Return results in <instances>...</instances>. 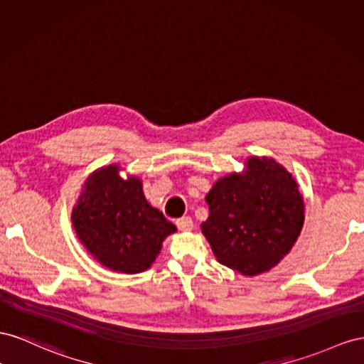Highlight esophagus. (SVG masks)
Returning a JSON list of instances; mask_svg holds the SVG:
<instances>
[{"instance_id": "obj_1", "label": "esophagus", "mask_w": 364, "mask_h": 364, "mask_svg": "<svg viewBox=\"0 0 364 364\" xmlns=\"http://www.w3.org/2000/svg\"><path fill=\"white\" fill-rule=\"evenodd\" d=\"M176 227L180 228V230H191V228L193 227V223H192V218L191 216H181L178 218V220L175 221Z\"/></svg>"}]
</instances>
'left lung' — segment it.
<instances>
[{"instance_id":"1","label":"left lung","mask_w":364,"mask_h":364,"mask_svg":"<svg viewBox=\"0 0 364 364\" xmlns=\"http://www.w3.org/2000/svg\"><path fill=\"white\" fill-rule=\"evenodd\" d=\"M201 224L218 261L244 276L268 272L294 245L304 225L297 183L273 159L252 157L244 175L216 181Z\"/></svg>"}]
</instances>
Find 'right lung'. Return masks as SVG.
<instances>
[{"label":"right lung","mask_w":364,"mask_h":364,"mask_svg":"<svg viewBox=\"0 0 364 364\" xmlns=\"http://www.w3.org/2000/svg\"><path fill=\"white\" fill-rule=\"evenodd\" d=\"M117 171L108 166L90 176L71 220L80 242L102 265L134 274L151 267L176 228L146 201L140 180H122Z\"/></svg>","instance_id":"add662e5"}]
</instances>
